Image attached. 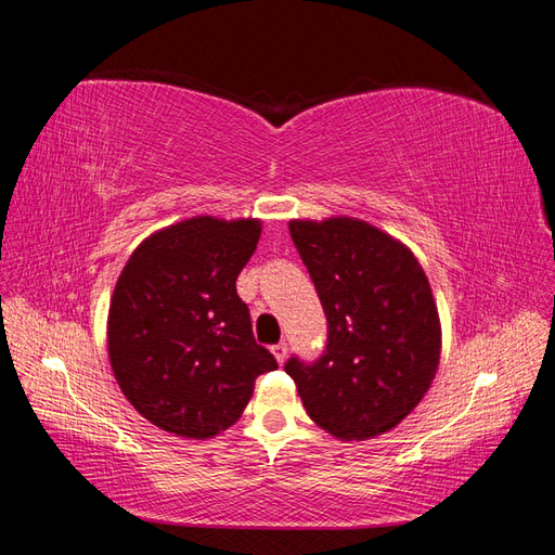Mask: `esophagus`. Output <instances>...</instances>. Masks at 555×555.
Here are the masks:
<instances>
[{
	"label": "esophagus",
	"mask_w": 555,
	"mask_h": 555,
	"mask_svg": "<svg viewBox=\"0 0 555 555\" xmlns=\"http://www.w3.org/2000/svg\"><path fill=\"white\" fill-rule=\"evenodd\" d=\"M273 357L278 359V363L282 365L284 361H287V343H278L273 345Z\"/></svg>",
	"instance_id": "esophagus-1"
}]
</instances>
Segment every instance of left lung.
Returning <instances> with one entry per match:
<instances>
[{"label": "left lung", "instance_id": "obj_1", "mask_svg": "<svg viewBox=\"0 0 555 555\" xmlns=\"http://www.w3.org/2000/svg\"><path fill=\"white\" fill-rule=\"evenodd\" d=\"M328 322L319 361L284 371L312 422L333 438L371 440L405 418L438 373L442 326L412 249L357 217L292 220Z\"/></svg>", "mask_w": 555, "mask_h": 555}]
</instances>
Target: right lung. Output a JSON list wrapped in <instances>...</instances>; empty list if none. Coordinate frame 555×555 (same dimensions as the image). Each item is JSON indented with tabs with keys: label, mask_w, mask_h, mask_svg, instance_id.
Instances as JSON below:
<instances>
[{
	"label": "right lung",
	"mask_w": 555,
	"mask_h": 555,
	"mask_svg": "<svg viewBox=\"0 0 555 555\" xmlns=\"http://www.w3.org/2000/svg\"><path fill=\"white\" fill-rule=\"evenodd\" d=\"M261 220L196 215L131 251L108 308V359L133 410L180 438L233 426L255 379L278 367L257 345L236 278Z\"/></svg>",
	"instance_id": "right-lung-1"
}]
</instances>
